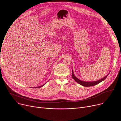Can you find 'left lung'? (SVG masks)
<instances>
[{
    "instance_id": "obj_1",
    "label": "left lung",
    "mask_w": 121,
    "mask_h": 121,
    "mask_svg": "<svg viewBox=\"0 0 121 121\" xmlns=\"http://www.w3.org/2000/svg\"><path fill=\"white\" fill-rule=\"evenodd\" d=\"M109 73H108V75L106 76H105L104 78H102V79H101L100 80H98L95 81H92V82H86V81H83L79 80L75 75H74L73 72V70H72V78L80 85H81L83 86H85V87H90V86H95V85L98 84V83H100L102 81L105 80L106 78L108 77V76L109 75Z\"/></svg>"
}]
</instances>
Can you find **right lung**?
<instances>
[{"label":"right lung","mask_w":121,"mask_h":121,"mask_svg":"<svg viewBox=\"0 0 121 121\" xmlns=\"http://www.w3.org/2000/svg\"><path fill=\"white\" fill-rule=\"evenodd\" d=\"M45 84H44V85H42V86H39V87H35V88H41V87H43V85H44Z\"/></svg>","instance_id":"1"}]
</instances>
